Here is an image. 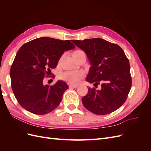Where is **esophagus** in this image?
Returning a JSON list of instances; mask_svg holds the SVG:
<instances>
[{
	"mask_svg": "<svg viewBox=\"0 0 151 151\" xmlns=\"http://www.w3.org/2000/svg\"><path fill=\"white\" fill-rule=\"evenodd\" d=\"M78 87V85H74V84H70L69 85V88H76Z\"/></svg>",
	"mask_w": 151,
	"mask_h": 151,
	"instance_id": "obj_1",
	"label": "esophagus"
}]
</instances>
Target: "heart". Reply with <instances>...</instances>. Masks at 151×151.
<instances>
[{"mask_svg":"<svg viewBox=\"0 0 151 151\" xmlns=\"http://www.w3.org/2000/svg\"><path fill=\"white\" fill-rule=\"evenodd\" d=\"M84 53L81 50H76L74 53H73V57H75L77 55ZM84 74L83 71L81 70H71V71H65L64 72L62 73L60 76V79L65 81L67 83L70 84H77L81 80V79L83 78L84 77Z\"/></svg>","mask_w":151,"mask_h":151,"instance_id":"b5f03b06","label":"heart"}]
</instances>
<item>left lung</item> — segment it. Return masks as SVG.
<instances>
[{
    "mask_svg": "<svg viewBox=\"0 0 151 151\" xmlns=\"http://www.w3.org/2000/svg\"><path fill=\"white\" fill-rule=\"evenodd\" d=\"M72 42L84 51L91 63L86 81L94 86L101 83L100 89H88L82 98L84 107L99 115L115 111L125 102L132 86L130 65L124 51L99 38Z\"/></svg>",
    "mask_w": 151,
    "mask_h": 151,
    "instance_id": "1",
    "label": "left lung"
}]
</instances>
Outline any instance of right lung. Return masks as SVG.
I'll use <instances>...</instances> for the list:
<instances>
[{
    "label": "right lung",
    "instance_id": "obj_1",
    "mask_svg": "<svg viewBox=\"0 0 151 151\" xmlns=\"http://www.w3.org/2000/svg\"><path fill=\"white\" fill-rule=\"evenodd\" d=\"M75 45L70 40L49 37L35 39L18 50L10 70L12 89L21 106L36 115L52 111L60 103L68 86L62 81L50 86L43 79L57 66L65 51Z\"/></svg>",
    "mask_w": 151,
    "mask_h": 151
}]
</instances>
